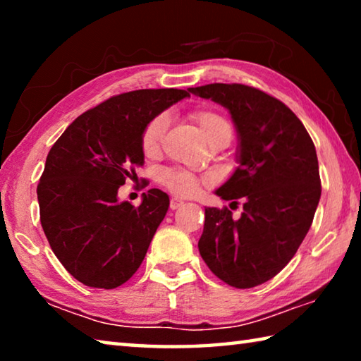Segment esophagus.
Returning <instances> with one entry per match:
<instances>
[{
    "mask_svg": "<svg viewBox=\"0 0 361 361\" xmlns=\"http://www.w3.org/2000/svg\"><path fill=\"white\" fill-rule=\"evenodd\" d=\"M183 205H185V200H181V199H178V197H172V199H170V209H172V210L180 209V207H183Z\"/></svg>",
    "mask_w": 361,
    "mask_h": 361,
    "instance_id": "obj_1",
    "label": "esophagus"
}]
</instances>
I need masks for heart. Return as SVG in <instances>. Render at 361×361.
Segmentation results:
<instances>
[{"mask_svg": "<svg viewBox=\"0 0 361 361\" xmlns=\"http://www.w3.org/2000/svg\"><path fill=\"white\" fill-rule=\"evenodd\" d=\"M192 119L197 122L200 132L205 137L207 142L223 132H232L231 124L226 121L221 114L212 109H197L192 113ZM167 127V116L157 114L152 118L148 124L145 126L142 132V138H140V145H142V151L146 157H154L159 149H161V142ZM202 180L189 170L183 169H164L159 173V181L166 186L169 191L178 195H189L197 191V188Z\"/></svg>", "mask_w": 361, "mask_h": 361, "instance_id": "obj_1", "label": "heart"}]
</instances>
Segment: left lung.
<instances>
[{
	"label": "left lung",
	"instance_id": "8db88e82",
	"mask_svg": "<svg viewBox=\"0 0 361 361\" xmlns=\"http://www.w3.org/2000/svg\"><path fill=\"white\" fill-rule=\"evenodd\" d=\"M189 92L229 111L237 167L215 194L243 199L240 218L205 207L199 253L223 282L253 288L288 264L312 224L322 194L315 146L296 114L262 90L207 84Z\"/></svg>",
	"mask_w": 361,
	"mask_h": 361
}]
</instances>
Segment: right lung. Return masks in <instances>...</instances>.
<instances>
[{"label":"right lung","mask_w":361,"mask_h":361,"mask_svg":"<svg viewBox=\"0 0 361 361\" xmlns=\"http://www.w3.org/2000/svg\"><path fill=\"white\" fill-rule=\"evenodd\" d=\"M189 97L180 89H142L82 113L49 151L38 192L41 226L52 252L79 282L111 290L145 259L169 210L161 189L142 204L121 202L119 188L145 164V126Z\"/></svg>","instance_id":"obj_1"}]
</instances>
